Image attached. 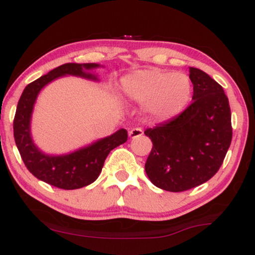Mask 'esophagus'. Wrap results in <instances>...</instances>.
<instances>
[{
  "instance_id": "obj_1",
  "label": "esophagus",
  "mask_w": 255,
  "mask_h": 255,
  "mask_svg": "<svg viewBox=\"0 0 255 255\" xmlns=\"http://www.w3.org/2000/svg\"><path fill=\"white\" fill-rule=\"evenodd\" d=\"M142 133H144V131H142L141 128H132L131 130L128 131V135H130V138L132 139L140 137Z\"/></svg>"
}]
</instances>
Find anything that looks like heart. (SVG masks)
Returning a JSON list of instances; mask_svg holds the SVG:
<instances>
[{
  "label": "heart",
  "instance_id": "b5f03b06",
  "mask_svg": "<svg viewBox=\"0 0 255 255\" xmlns=\"http://www.w3.org/2000/svg\"><path fill=\"white\" fill-rule=\"evenodd\" d=\"M125 95L141 104L155 117L167 120L183 110L191 97L190 79L184 73L159 68L142 69L122 81Z\"/></svg>",
  "mask_w": 255,
  "mask_h": 255
}]
</instances>
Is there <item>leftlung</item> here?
Here are the masks:
<instances>
[{
  "mask_svg": "<svg viewBox=\"0 0 255 255\" xmlns=\"http://www.w3.org/2000/svg\"><path fill=\"white\" fill-rule=\"evenodd\" d=\"M193 103L172 120L149 128L153 147L145 163L151 182L179 193L210 180L232 140L231 109L223 87L198 68H189Z\"/></svg>",
  "mask_w": 255,
  "mask_h": 255,
  "instance_id": "1",
  "label": "left lung"
}]
</instances>
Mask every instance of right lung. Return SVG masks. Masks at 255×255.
Returning a JSON list of instances; mask_svg holds the SVG:
<instances>
[{
  "mask_svg": "<svg viewBox=\"0 0 255 255\" xmlns=\"http://www.w3.org/2000/svg\"><path fill=\"white\" fill-rule=\"evenodd\" d=\"M99 66L96 64H65L59 66L36 81L29 83L23 90L17 104L13 118V137L24 165L37 179L60 189H79L93 183L99 177L111 149L128 140V132L121 128L110 137L101 139L88 147L81 148L71 154L58 156L44 154L33 144L30 134L33 104L38 93L48 82L62 75H76L96 80L95 75L86 73L83 69H93Z\"/></svg>",
  "mask_w": 255,
  "mask_h": 255,
  "instance_id": "obj_1",
  "label": "right lung"
}]
</instances>
